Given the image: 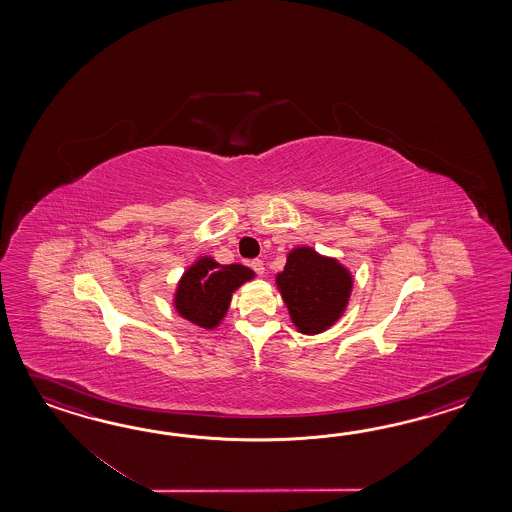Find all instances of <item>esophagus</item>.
Here are the masks:
<instances>
[{"instance_id": "34e87169", "label": "esophagus", "mask_w": 512, "mask_h": 512, "mask_svg": "<svg viewBox=\"0 0 512 512\" xmlns=\"http://www.w3.org/2000/svg\"><path fill=\"white\" fill-rule=\"evenodd\" d=\"M251 267L252 271L256 272L258 276H263V272H265V263H263V260H252L251 261Z\"/></svg>"}]
</instances>
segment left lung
Listing matches in <instances>:
<instances>
[{"label": "left lung", "mask_w": 512, "mask_h": 512, "mask_svg": "<svg viewBox=\"0 0 512 512\" xmlns=\"http://www.w3.org/2000/svg\"><path fill=\"white\" fill-rule=\"evenodd\" d=\"M278 291L294 326L304 335L322 333L346 311L353 289L351 272L311 247H296L276 276Z\"/></svg>", "instance_id": "obj_1"}]
</instances>
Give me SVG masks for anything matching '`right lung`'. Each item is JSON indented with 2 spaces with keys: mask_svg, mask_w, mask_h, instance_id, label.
Segmentation results:
<instances>
[{
  "mask_svg": "<svg viewBox=\"0 0 512 512\" xmlns=\"http://www.w3.org/2000/svg\"><path fill=\"white\" fill-rule=\"evenodd\" d=\"M252 278L254 272L245 265H221L201 256L177 283L175 311L196 326L214 329L227 315L232 293Z\"/></svg>",
  "mask_w": 512,
  "mask_h": 512,
  "instance_id": "1",
  "label": "right lung"
}]
</instances>
